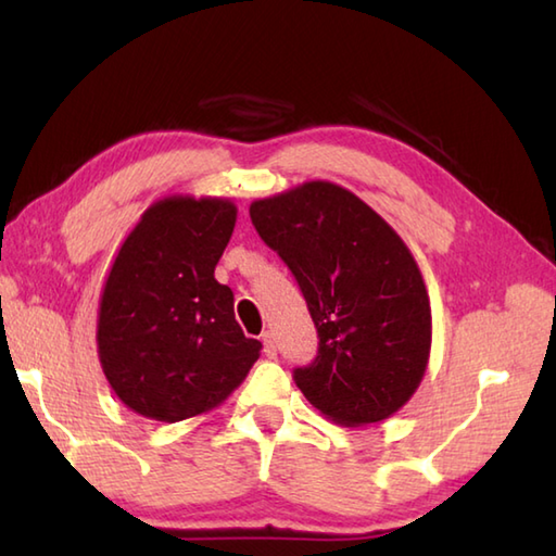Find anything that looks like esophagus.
Segmentation results:
<instances>
[{
  "label": "esophagus",
  "instance_id": "1",
  "mask_svg": "<svg viewBox=\"0 0 556 556\" xmlns=\"http://www.w3.org/2000/svg\"><path fill=\"white\" fill-rule=\"evenodd\" d=\"M263 351H265L267 358L277 356V341H275V334H271V332L263 334Z\"/></svg>",
  "mask_w": 556,
  "mask_h": 556
}]
</instances>
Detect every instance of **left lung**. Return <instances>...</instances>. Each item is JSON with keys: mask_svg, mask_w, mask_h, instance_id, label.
Masks as SVG:
<instances>
[{"mask_svg": "<svg viewBox=\"0 0 556 556\" xmlns=\"http://www.w3.org/2000/svg\"><path fill=\"white\" fill-rule=\"evenodd\" d=\"M251 219L296 277L320 337L293 372L305 399L346 428L392 418L428 370L432 311L420 267L377 212L332 181L251 203Z\"/></svg>", "mask_w": 556, "mask_h": 556, "instance_id": "obj_1", "label": "left lung"}]
</instances>
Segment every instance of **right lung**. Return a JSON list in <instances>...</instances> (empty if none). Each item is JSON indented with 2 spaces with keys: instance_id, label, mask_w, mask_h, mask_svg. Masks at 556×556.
<instances>
[{
  "instance_id": "add662e5",
  "label": "right lung",
  "mask_w": 556,
  "mask_h": 556,
  "mask_svg": "<svg viewBox=\"0 0 556 556\" xmlns=\"http://www.w3.org/2000/svg\"><path fill=\"white\" fill-rule=\"evenodd\" d=\"M215 195H167L128 231L100 293L98 358L114 394L150 420L203 416L229 399L260 358L233 317L215 267L236 227Z\"/></svg>"
}]
</instances>
